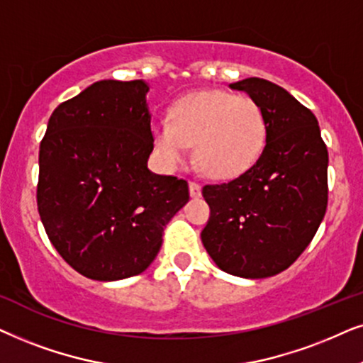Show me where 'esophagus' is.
<instances>
[{"instance_id":"esophagus-1","label":"esophagus","mask_w":363,"mask_h":363,"mask_svg":"<svg viewBox=\"0 0 363 363\" xmlns=\"http://www.w3.org/2000/svg\"><path fill=\"white\" fill-rule=\"evenodd\" d=\"M189 192H191V197H201V186L197 184V182H189Z\"/></svg>"}]
</instances>
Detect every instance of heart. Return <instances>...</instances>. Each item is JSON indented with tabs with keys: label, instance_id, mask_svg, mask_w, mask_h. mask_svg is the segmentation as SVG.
Wrapping results in <instances>:
<instances>
[{
	"label": "heart",
	"instance_id": "heart-1",
	"mask_svg": "<svg viewBox=\"0 0 363 363\" xmlns=\"http://www.w3.org/2000/svg\"><path fill=\"white\" fill-rule=\"evenodd\" d=\"M264 111L247 96L201 91L184 96L154 128L159 156L172 167L194 146L196 164L216 179H229L252 166L265 146Z\"/></svg>",
	"mask_w": 363,
	"mask_h": 363
}]
</instances>
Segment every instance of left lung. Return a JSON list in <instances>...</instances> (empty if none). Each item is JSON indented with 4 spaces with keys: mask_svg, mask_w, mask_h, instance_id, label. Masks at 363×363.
I'll use <instances>...</instances> for the list:
<instances>
[{
    "mask_svg": "<svg viewBox=\"0 0 363 363\" xmlns=\"http://www.w3.org/2000/svg\"><path fill=\"white\" fill-rule=\"evenodd\" d=\"M229 86L262 108L267 136L252 167L202 187L211 217L201 239L224 272L272 277L296 262L325 216L327 146L312 111L284 88L260 77Z\"/></svg>",
    "mask_w": 363,
    "mask_h": 363,
    "instance_id": "8db88e82",
    "label": "left lung"
}]
</instances>
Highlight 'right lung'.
Returning a JSON list of instances; mask_svg holds the SVG:
<instances>
[{"mask_svg": "<svg viewBox=\"0 0 363 363\" xmlns=\"http://www.w3.org/2000/svg\"><path fill=\"white\" fill-rule=\"evenodd\" d=\"M143 79H104L52 111L40 146L38 211L76 272L121 280L146 270L167 222L189 201L184 179L147 169L154 138Z\"/></svg>", "mask_w": 363, "mask_h": 363, "instance_id": "obj_1", "label": "right lung"}]
</instances>
